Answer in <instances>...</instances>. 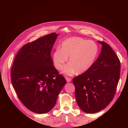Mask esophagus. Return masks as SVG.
Wrapping results in <instances>:
<instances>
[{
    "instance_id": "obj_1",
    "label": "esophagus",
    "mask_w": 128,
    "mask_h": 128,
    "mask_svg": "<svg viewBox=\"0 0 128 128\" xmlns=\"http://www.w3.org/2000/svg\"><path fill=\"white\" fill-rule=\"evenodd\" d=\"M66 80L67 82H70L72 81V79L70 78H68V77H66Z\"/></svg>"
}]
</instances>
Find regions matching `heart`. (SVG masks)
I'll use <instances>...</instances> for the list:
<instances>
[{"label": "heart", "mask_w": 128, "mask_h": 128, "mask_svg": "<svg viewBox=\"0 0 128 128\" xmlns=\"http://www.w3.org/2000/svg\"><path fill=\"white\" fill-rule=\"evenodd\" d=\"M98 53V47L95 42L80 37H70L62 42L52 54V61L58 70L63 69L69 57V63L65 66L63 73L72 75L76 72L83 74L94 64Z\"/></svg>", "instance_id": "b5f03b06"}]
</instances>
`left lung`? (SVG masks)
Here are the masks:
<instances>
[{
	"label": "left lung",
	"mask_w": 128,
	"mask_h": 128,
	"mask_svg": "<svg viewBox=\"0 0 128 128\" xmlns=\"http://www.w3.org/2000/svg\"><path fill=\"white\" fill-rule=\"evenodd\" d=\"M98 59L88 70L74 78L75 97L80 110L95 113L113 100L118 83L121 64L110 46L104 42Z\"/></svg>",
	"instance_id": "obj_1"
}]
</instances>
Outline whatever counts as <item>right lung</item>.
<instances>
[{"mask_svg": "<svg viewBox=\"0 0 128 128\" xmlns=\"http://www.w3.org/2000/svg\"><path fill=\"white\" fill-rule=\"evenodd\" d=\"M58 36L52 33L23 46L11 69L12 83L18 98L37 114L48 113L54 107L66 83L53 66L51 56Z\"/></svg>", "mask_w": 128, "mask_h": 128, "instance_id": "add662e5", "label": "right lung"}]
</instances>
